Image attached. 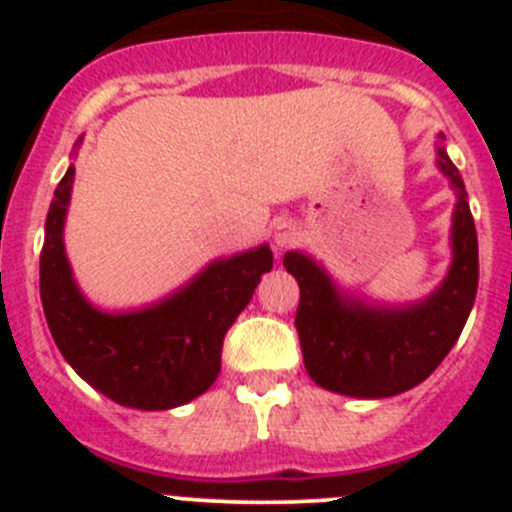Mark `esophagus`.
Listing matches in <instances>:
<instances>
[{
    "label": "esophagus",
    "instance_id": "1",
    "mask_svg": "<svg viewBox=\"0 0 512 512\" xmlns=\"http://www.w3.org/2000/svg\"><path fill=\"white\" fill-rule=\"evenodd\" d=\"M297 242H299L297 227L289 225V223L277 225V230H275V247H277V250H285V247L297 245Z\"/></svg>",
    "mask_w": 512,
    "mask_h": 512
}]
</instances>
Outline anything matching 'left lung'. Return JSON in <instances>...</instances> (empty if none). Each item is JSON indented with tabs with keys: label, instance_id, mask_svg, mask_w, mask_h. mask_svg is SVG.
Returning a JSON list of instances; mask_svg holds the SVG:
<instances>
[{
	"label": "left lung",
	"instance_id": "8db88e82",
	"mask_svg": "<svg viewBox=\"0 0 512 512\" xmlns=\"http://www.w3.org/2000/svg\"><path fill=\"white\" fill-rule=\"evenodd\" d=\"M443 141V133H438ZM438 168L456 193L446 280L426 299L401 307L366 304L344 294L322 265L304 252H287L282 265L299 285L294 317L304 366L314 384L356 399H386L414 389L433 374L461 337L476 302L478 235L461 173L443 143Z\"/></svg>",
	"mask_w": 512,
	"mask_h": 512
}]
</instances>
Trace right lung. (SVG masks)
Instances as JSON below:
<instances>
[{
	"label": "right lung",
	"instance_id": "obj_1",
	"mask_svg": "<svg viewBox=\"0 0 512 512\" xmlns=\"http://www.w3.org/2000/svg\"><path fill=\"white\" fill-rule=\"evenodd\" d=\"M71 185L74 165L54 190L39 260L41 304L56 347L86 384L116 404L141 411L188 404L218 379L227 329L272 270V250L260 245L210 262L151 307L101 312L81 294L66 260Z\"/></svg>",
	"mask_w": 512,
	"mask_h": 512
}]
</instances>
